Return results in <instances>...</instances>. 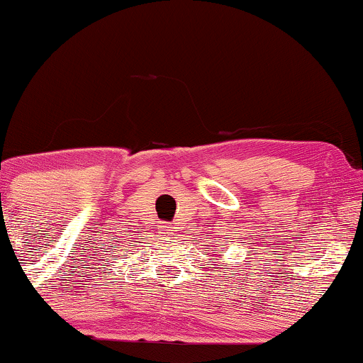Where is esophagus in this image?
<instances>
[{"instance_id":"1","label":"esophagus","mask_w":363,"mask_h":363,"mask_svg":"<svg viewBox=\"0 0 363 363\" xmlns=\"http://www.w3.org/2000/svg\"><path fill=\"white\" fill-rule=\"evenodd\" d=\"M162 228H164V231H166V233H168V235H171V233H173V226L166 225V226H162Z\"/></svg>"}]
</instances>
